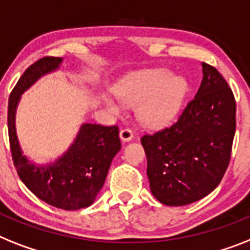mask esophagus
I'll use <instances>...</instances> for the list:
<instances>
[{
	"label": "esophagus",
	"mask_w": 250,
	"mask_h": 250,
	"mask_svg": "<svg viewBox=\"0 0 250 250\" xmlns=\"http://www.w3.org/2000/svg\"><path fill=\"white\" fill-rule=\"evenodd\" d=\"M133 138H134V134L130 129H123L120 131V139L123 140V142H130Z\"/></svg>",
	"instance_id": "esophagus-1"
}]
</instances>
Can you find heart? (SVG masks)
Wrapping results in <instances>:
<instances>
[{
    "mask_svg": "<svg viewBox=\"0 0 250 250\" xmlns=\"http://www.w3.org/2000/svg\"><path fill=\"white\" fill-rule=\"evenodd\" d=\"M189 90L184 76L170 70L150 69L126 75L115 85L117 100L126 106L137 107L138 119L148 126L170 123L183 107ZM107 110L113 115L123 111V105L110 97H103Z\"/></svg>",
    "mask_w": 250,
    "mask_h": 250,
    "instance_id": "1",
    "label": "heart"
}]
</instances>
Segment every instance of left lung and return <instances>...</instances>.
Masks as SVG:
<instances>
[{
    "mask_svg": "<svg viewBox=\"0 0 250 250\" xmlns=\"http://www.w3.org/2000/svg\"><path fill=\"white\" fill-rule=\"evenodd\" d=\"M203 79L179 120L142 144L156 199L166 206L194 203L216 189L230 162L236 127L231 88L216 67L202 63Z\"/></svg>",
    "mask_w": 250,
    "mask_h": 250,
    "instance_id": "8db88e82",
    "label": "left lung"
}]
</instances>
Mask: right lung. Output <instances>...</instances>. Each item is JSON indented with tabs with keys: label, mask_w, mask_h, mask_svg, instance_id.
<instances>
[{
	"label": "right lung",
	"mask_w": 250,
	"mask_h": 250,
	"mask_svg": "<svg viewBox=\"0 0 250 250\" xmlns=\"http://www.w3.org/2000/svg\"><path fill=\"white\" fill-rule=\"evenodd\" d=\"M61 62V57H43L25 70L10 94L7 126L14 165L25 187L53 207L75 211L96 201L121 143L117 126L83 124L74 143L52 164L34 165L22 154L15 125L19 101L41 76L57 70Z\"/></svg>",
	"instance_id": "right-lung-1"
}]
</instances>
